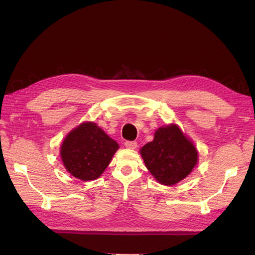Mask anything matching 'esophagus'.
<instances>
[{
  "instance_id": "obj_1",
  "label": "esophagus",
  "mask_w": 255,
  "mask_h": 255,
  "mask_svg": "<svg viewBox=\"0 0 255 255\" xmlns=\"http://www.w3.org/2000/svg\"><path fill=\"white\" fill-rule=\"evenodd\" d=\"M125 145L128 149H136L137 148V142L136 141H126Z\"/></svg>"
}]
</instances>
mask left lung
<instances>
[{
    "label": "left lung",
    "instance_id": "1",
    "mask_svg": "<svg viewBox=\"0 0 255 255\" xmlns=\"http://www.w3.org/2000/svg\"><path fill=\"white\" fill-rule=\"evenodd\" d=\"M140 153L152 175L169 186L185 179L198 161L195 145L174 125L159 128L154 140L143 145Z\"/></svg>",
    "mask_w": 255,
    "mask_h": 255
}]
</instances>
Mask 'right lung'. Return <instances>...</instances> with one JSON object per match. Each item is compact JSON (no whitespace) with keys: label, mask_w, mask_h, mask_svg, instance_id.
Returning <instances> with one entry per match:
<instances>
[{"label":"right lung","mask_w":255,"mask_h":255,"mask_svg":"<svg viewBox=\"0 0 255 255\" xmlns=\"http://www.w3.org/2000/svg\"><path fill=\"white\" fill-rule=\"evenodd\" d=\"M119 145L96 123L85 122L68 134L60 148L69 173L83 181L96 180L110 165Z\"/></svg>","instance_id":"add662e5"}]
</instances>
